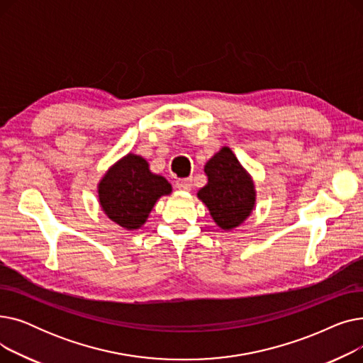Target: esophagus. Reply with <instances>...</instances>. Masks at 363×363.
Here are the masks:
<instances>
[{"label": "esophagus", "instance_id": "34e87169", "mask_svg": "<svg viewBox=\"0 0 363 363\" xmlns=\"http://www.w3.org/2000/svg\"><path fill=\"white\" fill-rule=\"evenodd\" d=\"M175 186H177L178 189H182V191H189V189L193 188V178H181V179H177Z\"/></svg>", "mask_w": 363, "mask_h": 363}]
</instances>
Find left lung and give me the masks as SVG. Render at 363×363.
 <instances>
[{
  "mask_svg": "<svg viewBox=\"0 0 363 363\" xmlns=\"http://www.w3.org/2000/svg\"><path fill=\"white\" fill-rule=\"evenodd\" d=\"M204 172L208 181L199 191V199L211 211L219 228L225 231L237 228L255 207L256 191L250 175L228 147L206 163Z\"/></svg>",
  "mask_w": 363,
  "mask_h": 363,
  "instance_id": "1",
  "label": "left lung"
}]
</instances>
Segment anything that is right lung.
I'll list each match as a JSON object with an SVG mask.
<instances>
[{
    "mask_svg": "<svg viewBox=\"0 0 363 363\" xmlns=\"http://www.w3.org/2000/svg\"><path fill=\"white\" fill-rule=\"evenodd\" d=\"M170 191L163 177L151 174L147 160L130 152L113 164L99 184L104 213L126 230L143 226L156 201Z\"/></svg>",
    "mask_w": 363,
    "mask_h": 363,
    "instance_id": "right-lung-1",
    "label": "right lung"
}]
</instances>
